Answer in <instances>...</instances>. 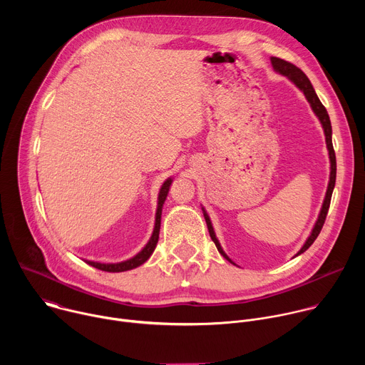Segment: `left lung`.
<instances>
[{
    "mask_svg": "<svg viewBox=\"0 0 365 365\" xmlns=\"http://www.w3.org/2000/svg\"><path fill=\"white\" fill-rule=\"evenodd\" d=\"M272 61V66L274 69V72L286 76L297 89H300L304 95V98L307 99L309 106L312 108V111H314V114L318 117L322 128H324V134H325V141H327V148H328V154H329V163H331V173H329V182H328V189H327V193H325V199H324V203H322V207H321V212H319V217L314 225V228H312V232L310 235L307 237V240L304 241L303 247L297 251V255H300L302 252H304L312 244H314V241L318 238L324 224H325V220H327V214H328V210H329V203H331V197H332V192H334V187H335V179H336V159H335V151H334V145H332V127H331V120H329V115L325 110V107L322 106V102L319 101L314 86H312L310 81L307 79V76L299 69L296 68L294 65L283 61V59H279V58H270ZM202 212H203V217H205V221H206V225H207V231H210V235L212 238V241L215 242L218 251L221 252V255L228 259V262L231 264L235 266V263L232 262V259L225 254V251L222 250L217 235H215V231H214V227H212V222H211V218L210 215H207V212L205 211V207L202 206Z\"/></svg>",
    "mask_w": 365,
    "mask_h": 365,
    "instance_id": "obj_1",
    "label": "left lung"
}]
</instances>
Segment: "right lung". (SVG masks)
Segmentation results:
<instances>
[{
	"instance_id": "right-lung-1",
	"label": "right lung",
	"mask_w": 365,
	"mask_h": 365,
	"mask_svg": "<svg viewBox=\"0 0 365 365\" xmlns=\"http://www.w3.org/2000/svg\"><path fill=\"white\" fill-rule=\"evenodd\" d=\"M173 179L169 178L165 180V183L162 185L160 187V192H159V196H158V210H155V220H154V228H153V234L148 240V242L144 245V248L137 252L134 257L125 259V262H121V263H98V262H91V259H85V262L98 269V270H102V272H108V273H120V272H127V270H133L141 264H144L147 259L150 258V255L153 254L155 245H158V241H159V234H160V222H162V210H163V203L168 197V193H169V189H170V185H172Z\"/></svg>"
}]
</instances>
